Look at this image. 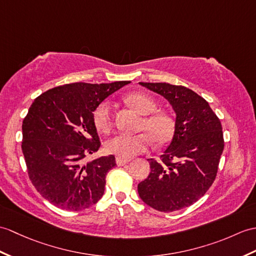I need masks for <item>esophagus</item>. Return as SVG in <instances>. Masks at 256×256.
<instances>
[{
    "label": "esophagus",
    "mask_w": 256,
    "mask_h": 256,
    "mask_svg": "<svg viewBox=\"0 0 256 256\" xmlns=\"http://www.w3.org/2000/svg\"><path fill=\"white\" fill-rule=\"evenodd\" d=\"M116 162L118 166H124V164H126L128 162V159H122L120 157H116Z\"/></svg>",
    "instance_id": "obj_1"
}]
</instances>
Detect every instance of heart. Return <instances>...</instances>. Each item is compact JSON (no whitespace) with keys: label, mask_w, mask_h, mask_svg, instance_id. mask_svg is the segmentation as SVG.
<instances>
[{"label":"heart","mask_w":256,"mask_h":256,"mask_svg":"<svg viewBox=\"0 0 256 256\" xmlns=\"http://www.w3.org/2000/svg\"><path fill=\"white\" fill-rule=\"evenodd\" d=\"M126 101L135 111L145 116L140 130L148 135L116 134L106 142L104 150L106 152L122 159H130L148 150L150 144V138L157 145H162L171 138L174 133V121L167 114H155L157 110L155 100L145 94L135 92L128 94ZM94 123L100 132H109L112 126V104L109 100L102 101L94 109Z\"/></svg>","instance_id":"b5f03b06"}]
</instances>
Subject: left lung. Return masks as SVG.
Here are the masks:
<instances>
[{"instance_id": "left-lung-1", "label": "left lung", "mask_w": 256, "mask_h": 256, "mask_svg": "<svg viewBox=\"0 0 256 256\" xmlns=\"http://www.w3.org/2000/svg\"><path fill=\"white\" fill-rule=\"evenodd\" d=\"M140 85L169 101L176 123L162 162L148 159L150 174L138 183V195L158 212L179 210L200 200L215 180L224 146L222 123L208 102L191 89L168 82Z\"/></svg>"}]
</instances>
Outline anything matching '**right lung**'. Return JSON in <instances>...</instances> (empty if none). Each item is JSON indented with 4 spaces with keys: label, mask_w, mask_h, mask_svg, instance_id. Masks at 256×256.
<instances>
[{
    "label": "right lung",
    "mask_w": 256,
    "mask_h": 256,
    "mask_svg": "<svg viewBox=\"0 0 256 256\" xmlns=\"http://www.w3.org/2000/svg\"><path fill=\"white\" fill-rule=\"evenodd\" d=\"M128 82L54 87L36 98L29 108L22 121V142L29 179L58 208L82 210L102 198L106 176L116 164L114 155L82 162L100 147L94 111Z\"/></svg>",
    "instance_id": "obj_1"
}]
</instances>
